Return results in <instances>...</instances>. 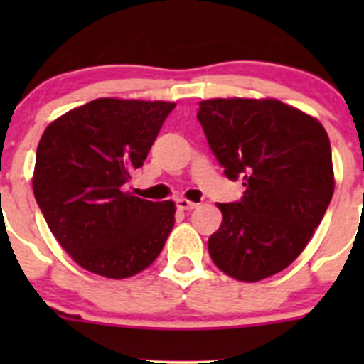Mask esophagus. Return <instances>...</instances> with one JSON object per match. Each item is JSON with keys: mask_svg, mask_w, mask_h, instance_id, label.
<instances>
[{"mask_svg": "<svg viewBox=\"0 0 364 364\" xmlns=\"http://www.w3.org/2000/svg\"><path fill=\"white\" fill-rule=\"evenodd\" d=\"M176 205H178V209H181V211H192V209H196L199 204L192 203V200L188 199H178L176 200Z\"/></svg>", "mask_w": 364, "mask_h": 364, "instance_id": "esophagus-1", "label": "esophagus"}]
</instances>
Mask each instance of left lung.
Instances as JSON below:
<instances>
[{
	"mask_svg": "<svg viewBox=\"0 0 364 364\" xmlns=\"http://www.w3.org/2000/svg\"><path fill=\"white\" fill-rule=\"evenodd\" d=\"M197 119L223 174L247 186L241 200L218 204L213 262L241 282L280 273L304 250L335 192L324 127L273 98L204 100Z\"/></svg>",
	"mask_w": 364,
	"mask_h": 364,
	"instance_id": "1",
	"label": "left lung"
}]
</instances>
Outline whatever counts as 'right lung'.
<instances>
[{
  "mask_svg": "<svg viewBox=\"0 0 364 364\" xmlns=\"http://www.w3.org/2000/svg\"><path fill=\"white\" fill-rule=\"evenodd\" d=\"M174 107L97 98L43 132L33 193L58 243L84 269L128 278L160 255L174 227V203H151L123 186Z\"/></svg>",
  "mask_w": 364,
  "mask_h": 364,
  "instance_id": "right-lung-1",
  "label": "right lung"
}]
</instances>
